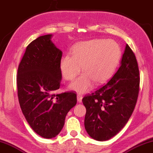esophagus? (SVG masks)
Wrapping results in <instances>:
<instances>
[{
    "mask_svg": "<svg viewBox=\"0 0 153 153\" xmlns=\"http://www.w3.org/2000/svg\"><path fill=\"white\" fill-rule=\"evenodd\" d=\"M77 101L79 103H81L82 101V95L80 94H77Z\"/></svg>",
    "mask_w": 153,
    "mask_h": 153,
    "instance_id": "34e87169",
    "label": "esophagus"
}]
</instances>
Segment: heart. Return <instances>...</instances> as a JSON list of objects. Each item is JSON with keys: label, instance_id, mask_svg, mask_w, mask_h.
<instances>
[{"label": "heart", "instance_id": "obj_1", "mask_svg": "<svg viewBox=\"0 0 153 153\" xmlns=\"http://www.w3.org/2000/svg\"><path fill=\"white\" fill-rule=\"evenodd\" d=\"M121 56L119 45L114 40L92 39L77 43L72 48L71 56L64 55L60 67L62 77L72 81L80 71L83 74L69 85L79 93L88 91L93 85L102 84L114 74Z\"/></svg>", "mask_w": 153, "mask_h": 153}]
</instances>
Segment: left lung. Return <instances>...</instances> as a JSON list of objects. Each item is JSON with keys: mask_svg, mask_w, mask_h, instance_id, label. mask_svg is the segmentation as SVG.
<instances>
[{"mask_svg": "<svg viewBox=\"0 0 153 153\" xmlns=\"http://www.w3.org/2000/svg\"><path fill=\"white\" fill-rule=\"evenodd\" d=\"M139 90L137 59L127 44L117 72L107 83L82 99L86 109L84 126L90 136L105 141L117 134L134 110Z\"/></svg>", "mask_w": 153, "mask_h": 153, "instance_id": "obj_1", "label": "left lung"}]
</instances>
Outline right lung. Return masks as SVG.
<instances>
[{"label":"right lung","instance_id":"1","mask_svg":"<svg viewBox=\"0 0 153 153\" xmlns=\"http://www.w3.org/2000/svg\"><path fill=\"white\" fill-rule=\"evenodd\" d=\"M52 35L29 44L19 64L18 96L22 113L34 131L42 137H54L62 130L67 114L77 103V94H55L61 85V50L51 41Z\"/></svg>","mask_w":153,"mask_h":153}]
</instances>
